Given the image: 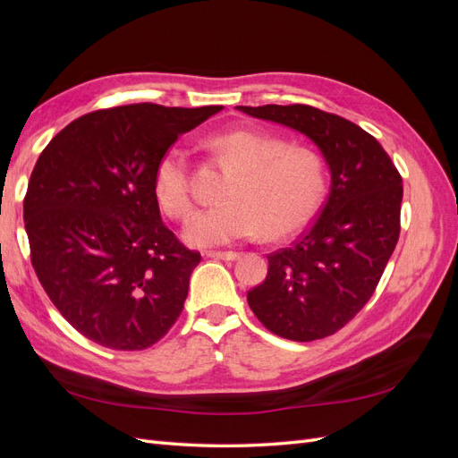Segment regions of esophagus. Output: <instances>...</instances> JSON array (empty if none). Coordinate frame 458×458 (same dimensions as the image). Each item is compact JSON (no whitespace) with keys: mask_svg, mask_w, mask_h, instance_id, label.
<instances>
[{"mask_svg":"<svg viewBox=\"0 0 458 458\" xmlns=\"http://www.w3.org/2000/svg\"><path fill=\"white\" fill-rule=\"evenodd\" d=\"M206 256L212 259H225V261H233L239 258L237 252H221V250H210V252H206Z\"/></svg>","mask_w":458,"mask_h":458,"instance_id":"obj_1","label":"esophagus"}]
</instances>
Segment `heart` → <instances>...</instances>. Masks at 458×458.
<instances>
[{
	"label": "heart",
	"mask_w": 458,
	"mask_h": 458,
	"mask_svg": "<svg viewBox=\"0 0 458 458\" xmlns=\"http://www.w3.org/2000/svg\"><path fill=\"white\" fill-rule=\"evenodd\" d=\"M212 147L234 175L221 197L224 204L204 208L189 219L183 237L191 246L231 244L259 231L266 239H283L308 225L321 208L327 172L313 148L256 130L216 135ZM152 195L174 219L191 212V170L183 148L162 152L152 174Z\"/></svg>",
	"instance_id": "heart-1"
}]
</instances>
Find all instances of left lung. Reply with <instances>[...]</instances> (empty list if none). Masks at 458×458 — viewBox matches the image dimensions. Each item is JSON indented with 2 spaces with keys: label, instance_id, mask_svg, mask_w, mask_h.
Masks as SVG:
<instances>
[{
  "label": "left lung",
  "instance_id": "1",
  "mask_svg": "<svg viewBox=\"0 0 458 458\" xmlns=\"http://www.w3.org/2000/svg\"><path fill=\"white\" fill-rule=\"evenodd\" d=\"M248 116L293 128L321 150L330 192L313 225L267 256L266 281L248 306L273 335L311 342L335 335L363 310L399 239L403 185L370 133L310 105L237 106Z\"/></svg>",
  "mask_w": 458,
  "mask_h": 458
}]
</instances>
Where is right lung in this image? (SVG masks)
<instances>
[{
  "instance_id": "obj_1",
  "label": "right lung",
  "mask_w": 458,
  "mask_h": 458,
  "mask_svg": "<svg viewBox=\"0 0 458 458\" xmlns=\"http://www.w3.org/2000/svg\"><path fill=\"white\" fill-rule=\"evenodd\" d=\"M221 108L95 110L39 155L24 197L30 259L53 306L88 340L147 350L177 321L200 254L164 225L152 174L179 135Z\"/></svg>"
}]
</instances>
